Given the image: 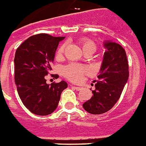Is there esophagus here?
Here are the masks:
<instances>
[{
    "label": "esophagus",
    "instance_id": "esophagus-1",
    "mask_svg": "<svg viewBox=\"0 0 146 146\" xmlns=\"http://www.w3.org/2000/svg\"><path fill=\"white\" fill-rule=\"evenodd\" d=\"M72 86L75 88L76 90H81L82 88V87H80V86Z\"/></svg>",
    "mask_w": 146,
    "mask_h": 146
}]
</instances>
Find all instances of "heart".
Wrapping results in <instances>:
<instances>
[{
  "mask_svg": "<svg viewBox=\"0 0 146 146\" xmlns=\"http://www.w3.org/2000/svg\"><path fill=\"white\" fill-rule=\"evenodd\" d=\"M79 43L81 45L82 50L84 52L87 50L94 52L96 50V45L89 39H86V38L81 39ZM64 46L61 45L56 52V57L57 58L61 57L64 54ZM87 72L88 69L85 66L76 64H70L64 68V75L68 79L75 82H78L81 81L82 77Z\"/></svg>",
  "mask_w": 146,
  "mask_h": 146,
  "instance_id": "b5f03b06",
  "label": "heart"
}]
</instances>
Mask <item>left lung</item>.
<instances>
[{
  "mask_svg": "<svg viewBox=\"0 0 146 146\" xmlns=\"http://www.w3.org/2000/svg\"><path fill=\"white\" fill-rule=\"evenodd\" d=\"M103 62L92 90V98L82 104L89 113L103 114L109 111L120 98L129 77V66L124 48L115 42H104Z\"/></svg>",
  "mask_w": 146,
  "mask_h": 146,
  "instance_id": "1",
  "label": "left lung"
}]
</instances>
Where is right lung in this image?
Listing matches in <instances>:
<instances>
[{
    "label": "right lung",
    "mask_w": 146,
    "mask_h": 146,
    "mask_svg": "<svg viewBox=\"0 0 146 146\" xmlns=\"http://www.w3.org/2000/svg\"><path fill=\"white\" fill-rule=\"evenodd\" d=\"M64 37L47 34L33 35L15 52V82L19 96L29 111L38 115L52 113L58 106L62 91L68 87L65 81L46 83L45 76L52 70L59 42ZM57 78L59 75H52Z\"/></svg>",
    "instance_id": "obj_1"
}]
</instances>
